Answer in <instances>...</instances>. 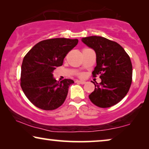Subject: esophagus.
Instances as JSON below:
<instances>
[{"label":"esophagus","instance_id":"34e87169","mask_svg":"<svg viewBox=\"0 0 149 149\" xmlns=\"http://www.w3.org/2000/svg\"><path fill=\"white\" fill-rule=\"evenodd\" d=\"M76 83H79V84H85V81H80V80H77L76 81Z\"/></svg>","mask_w":149,"mask_h":149}]
</instances>
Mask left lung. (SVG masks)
<instances>
[{"label":"left lung","instance_id":"1","mask_svg":"<svg viewBox=\"0 0 149 149\" xmlns=\"http://www.w3.org/2000/svg\"><path fill=\"white\" fill-rule=\"evenodd\" d=\"M82 41L96 54V66L93 77L100 75L101 83L89 95L91 102L100 108H109L119 102L127 94L132 81V64L130 56L117 42L102 36H91Z\"/></svg>","mask_w":149,"mask_h":149}]
</instances>
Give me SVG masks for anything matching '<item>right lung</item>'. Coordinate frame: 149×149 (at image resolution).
Instances as JSON below:
<instances>
[{"instance_id":"right-lung-1","label":"right lung","mask_w":149,"mask_h":149,"mask_svg":"<svg viewBox=\"0 0 149 149\" xmlns=\"http://www.w3.org/2000/svg\"><path fill=\"white\" fill-rule=\"evenodd\" d=\"M78 41L65 38L44 40L36 44L24 56L20 85L35 107L52 111L64 102L68 87L74 81L68 79L57 81L52 73L56 67L62 66L67 54Z\"/></svg>"}]
</instances>
